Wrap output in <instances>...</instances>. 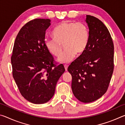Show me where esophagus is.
Masks as SVG:
<instances>
[{"mask_svg": "<svg viewBox=\"0 0 125 125\" xmlns=\"http://www.w3.org/2000/svg\"><path fill=\"white\" fill-rule=\"evenodd\" d=\"M64 68H65V71H67L68 65H64Z\"/></svg>", "mask_w": 125, "mask_h": 125, "instance_id": "34e87169", "label": "esophagus"}]
</instances>
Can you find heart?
Wrapping results in <instances>:
<instances>
[{
	"mask_svg": "<svg viewBox=\"0 0 125 125\" xmlns=\"http://www.w3.org/2000/svg\"><path fill=\"white\" fill-rule=\"evenodd\" d=\"M54 37L44 40L47 50L54 56L61 54L63 45L65 51L57 61L61 63H68L76 54H81L87 47L89 35L87 26L83 22L64 21L53 31Z\"/></svg>",
	"mask_w": 125,
	"mask_h": 125,
	"instance_id": "1",
	"label": "heart"
}]
</instances>
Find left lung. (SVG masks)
<instances>
[{
    "mask_svg": "<svg viewBox=\"0 0 125 125\" xmlns=\"http://www.w3.org/2000/svg\"><path fill=\"white\" fill-rule=\"evenodd\" d=\"M89 42L83 53L71 63L72 89L78 100L91 103L107 90L114 71V47L108 29L95 17L86 15Z\"/></svg>",
    "mask_w": 125,
    "mask_h": 125,
    "instance_id": "left-lung-1",
    "label": "left lung"
}]
</instances>
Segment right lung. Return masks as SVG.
I'll use <instances>...</instances> for the list:
<instances>
[{
    "label": "right lung",
    "mask_w": 125,
    "mask_h": 125,
    "mask_svg": "<svg viewBox=\"0 0 125 125\" xmlns=\"http://www.w3.org/2000/svg\"><path fill=\"white\" fill-rule=\"evenodd\" d=\"M51 20L36 19L25 24L14 42L11 57L12 76L21 94L35 104L47 103L54 95L57 82L64 72L56 66L45 46L46 31Z\"/></svg>",
    "instance_id": "obj_1"
}]
</instances>
